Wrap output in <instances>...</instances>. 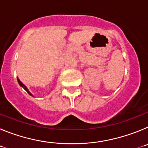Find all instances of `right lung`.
Returning a JSON list of instances; mask_svg holds the SVG:
<instances>
[{
  "label": "right lung",
  "instance_id": "1",
  "mask_svg": "<svg viewBox=\"0 0 148 148\" xmlns=\"http://www.w3.org/2000/svg\"><path fill=\"white\" fill-rule=\"evenodd\" d=\"M18 83H19V84H20V85L21 86V87H23V88L24 89V90H25L26 91H27V92H28V93L30 95H32V94H31V93H30V92H29V90H28V89H27V87H26V86H25V84H23L21 82V81H20V79H18Z\"/></svg>",
  "mask_w": 148,
  "mask_h": 148
}]
</instances>
